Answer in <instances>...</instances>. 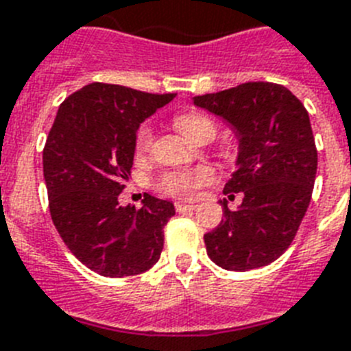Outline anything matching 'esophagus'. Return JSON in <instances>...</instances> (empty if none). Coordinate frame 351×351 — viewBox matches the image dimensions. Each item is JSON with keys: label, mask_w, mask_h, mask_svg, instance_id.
<instances>
[{"label": "esophagus", "mask_w": 351, "mask_h": 351, "mask_svg": "<svg viewBox=\"0 0 351 351\" xmlns=\"http://www.w3.org/2000/svg\"><path fill=\"white\" fill-rule=\"evenodd\" d=\"M176 213H185V210H195L196 204H185V202H176L175 204Z\"/></svg>", "instance_id": "1"}]
</instances>
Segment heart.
I'll return each instance as SVG.
<instances>
[{
  "label": "heart",
  "instance_id": "b5f03b06",
  "mask_svg": "<svg viewBox=\"0 0 351 351\" xmlns=\"http://www.w3.org/2000/svg\"><path fill=\"white\" fill-rule=\"evenodd\" d=\"M176 128L180 133H184L187 138L198 142L204 136H215L216 126L215 122L210 121L209 117L202 115V113H182L176 117L175 121ZM153 138V130L149 124H142L136 131L135 136V147L136 151H146ZM216 171L210 166H195L185 167V169H173L167 171L156 180V189L160 191L162 195L171 196V198H182V200H189L195 198L196 193L215 182Z\"/></svg>",
  "mask_w": 351,
  "mask_h": 351
}]
</instances>
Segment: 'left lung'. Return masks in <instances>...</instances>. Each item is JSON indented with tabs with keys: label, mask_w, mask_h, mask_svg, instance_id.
Returning <instances> with one entry per match:
<instances>
[{
	"label": "left lung",
	"mask_w": 351,
	"mask_h": 351,
	"mask_svg": "<svg viewBox=\"0 0 351 351\" xmlns=\"http://www.w3.org/2000/svg\"><path fill=\"white\" fill-rule=\"evenodd\" d=\"M195 104L232 124L238 169L223 195L241 193L240 209L223 205L225 220L204 236L209 258L221 269L245 272L272 263L295 238L308 209L317 149L308 111L274 82H243L195 97Z\"/></svg>",
	"instance_id": "left-lung-1"
}]
</instances>
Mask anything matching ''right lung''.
Here are the masks:
<instances>
[{"label":"right lung","instance_id":"1","mask_svg":"<svg viewBox=\"0 0 351 351\" xmlns=\"http://www.w3.org/2000/svg\"><path fill=\"white\" fill-rule=\"evenodd\" d=\"M176 93L92 82L66 97L43 149L48 207L57 232L88 269L108 278L141 274L158 261L175 205L144 195L121 207L136 130Z\"/></svg>","mask_w":351,"mask_h":351}]
</instances>
